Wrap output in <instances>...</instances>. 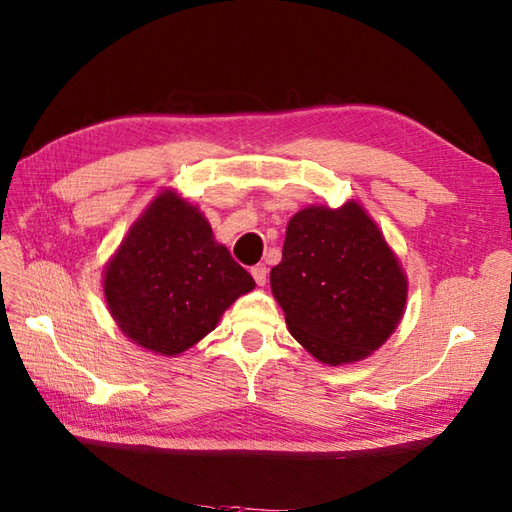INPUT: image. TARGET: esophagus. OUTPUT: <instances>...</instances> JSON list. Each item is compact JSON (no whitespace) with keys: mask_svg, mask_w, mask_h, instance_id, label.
Here are the masks:
<instances>
[{"mask_svg":"<svg viewBox=\"0 0 512 512\" xmlns=\"http://www.w3.org/2000/svg\"><path fill=\"white\" fill-rule=\"evenodd\" d=\"M252 276H254V280H256L258 286H265V282H267V267H265V265L252 267Z\"/></svg>","mask_w":512,"mask_h":512,"instance_id":"obj_1","label":"esophagus"}]
</instances>
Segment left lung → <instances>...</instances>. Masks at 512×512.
Here are the masks:
<instances>
[{"mask_svg":"<svg viewBox=\"0 0 512 512\" xmlns=\"http://www.w3.org/2000/svg\"><path fill=\"white\" fill-rule=\"evenodd\" d=\"M269 280L293 339L330 367L376 352L406 310L400 258L356 199L295 213Z\"/></svg>","mask_w":512,"mask_h":512,"instance_id":"obj_1","label":"left lung"}]
</instances>
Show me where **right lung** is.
<instances>
[{
    "label": "right lung",
    "instance_id": "1",
    "mask_svg": "<svg viewBox=\"0 0 512 512\" xmlns=\"http://www.w3.org/2000/svg\"><path fill=\"white\" fill-rule=\"evenodd\" d=\"M104 297L119 330L143 350L178 356L213 332L254 278L215 241L202 210L160 191L104 267Z\"/></svg>",
    "mask_w": 512,
    "mask_h": 512
}]
</instances>
